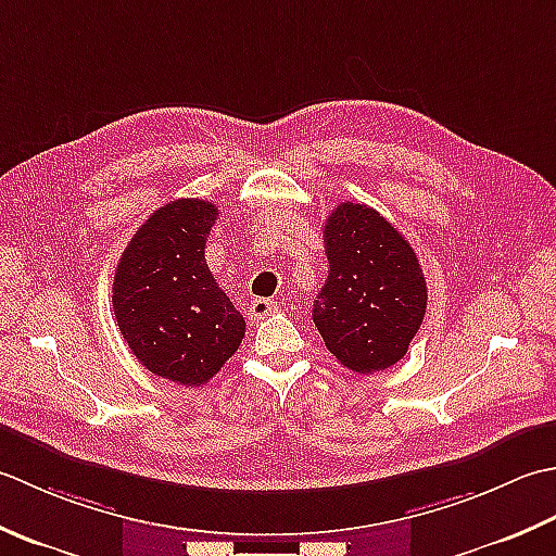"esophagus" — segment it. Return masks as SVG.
<instances>
[{"label": "esophagus", "instance_id": "34e87169", "mask_svg": "<svg viewBox=\"0 0 556 556\" xmlns=\"http://www.w3.org/2000/svg\"><path fill=\"white\" fill-rule=\"evenodd\" d=\"M278 309V304L274 302V300H252L247 304V316H249V321L252 324H256V321H262V319H266V316H270Z\"/></svg>", "mask_w": 556, "mask_h": 556}]
</instances>
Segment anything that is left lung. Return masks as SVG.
<instances>
[{
    "label": "left lung",
    "mask_w": 556,
    "mask_h": 556,
    "mask_svg": "<svg viewBox=\"0 0 556 556\" xmlns=\"http://www.w3.org/2000/svg\"><path fill=\"white\" fill-rule=\"evenodd\" d=\"M324 244L328 278L312 316L328 353L357 374L389 369L427 309L415 249L379 211L353 201L328 215Z\"/></svg>",
    "instance_id": "obj_1"
}]
</instances>
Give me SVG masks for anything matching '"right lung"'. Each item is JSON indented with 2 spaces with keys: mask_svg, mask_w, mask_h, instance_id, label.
Listing matches in <instances>:
<instances>
[{
  "mask_svg": "<svg viewBox=\"0 0 556 556\" xmlns=\"http://www.w3.org/2000/svg\"><path fill=\"white\" fill-rule=\"evenodd\" d=\"M218 208L177 199L157 208L115 270L112 309L134 357L182 387H201L244 338V319L206 264V240Z\"/></svg>",
  "mask_w": 556,
  "mask_h": 556,
  "instance_id": "1",
  "label": "right lung"
}]
</instances>
